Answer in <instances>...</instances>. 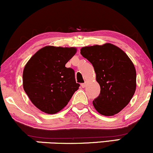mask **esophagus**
I'll return each instance as SVG.
<instances>
[{
  "mask_svg": "<svg viewBox=\"0 0 153 153\" xmlns=\"http://www.w3.org/2000/svg\"><path fill=\"white\" fill-rule=\"evenodd\" d=\"M85 86H86V83H82L81 84V87L82 88H85Z\"/></svg>",
  "mask_w": 153,
  "mask_h": 153,
  "instance_id": "34e87169",
  "label": "esophagus"
}]
</instances>
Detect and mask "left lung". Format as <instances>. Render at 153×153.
<instances>
[{
	"label": "left lung",
	"instance_id": "1",
	"mask_svg": "<svg viewBox=\"0 0 153 153\" xmlns=\"http://www.w3.org/2000/svg\"><path fill=\"white\" fill-rule=\"evenodd\" d=\"M80 54L93 65L99 96L93 101L96 110L113 116L124 108L136 90V70L127 54L110 43L84 47Z\"/></svg>",
	"mask_w": 153,
	"mask_h": 153
}]
</instances>
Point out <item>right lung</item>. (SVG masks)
Returning <instances> with one entry per match:
<instances>
[{"mask_svg": "<svg viewBox=\"0 0 153 153\" xmlns=\"http://www.w3.org/2000/svg\"><path fill=\"white\" fill-rule=\"evenodd\" d=\"M75 47L46 46L28 61L23 72V87L36 108L53 114L68 104L79 85L75 71L65 64L76 53Z\"/></svg>", "mask_w": 153, "mask_h": 153, "instance_id": "obj_1", "label": "right lung"}]
</instances>
